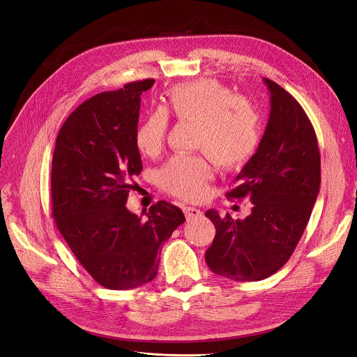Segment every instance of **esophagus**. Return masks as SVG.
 I'll use <instances>...</instances> for the list:
<instances>
[{"instance_id":"obj_1","label":"esophagus","mask_w":357,"mask_h":357,"mask_svg":"<svg viewBox=\"0 0 357 357\" xmlns=\"http://www.w3.org/2000/svg\"><path fill=\"white\" fill-rule=\"evenodd\" d=\"M182 210H183V214H185V217H186V220H188V221L202 215V211L198 210V208H195V207H183Z\"/></svg>"}]
</instances>
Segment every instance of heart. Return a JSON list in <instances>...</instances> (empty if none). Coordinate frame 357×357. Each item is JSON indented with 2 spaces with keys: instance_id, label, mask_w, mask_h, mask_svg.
<instances>
[{
  "instance_id": "heart-1",
  "label": "heart",
  "mask_w": 357,
  "mask_h": 357,
  "mask_svg": "<svg viewBox=\"0 0 357 357\" xmlns=\"http://www.w3.org/2000/svg\"><path fill=\"white\" fill-rule=\"evenodd\" d=\"M167 97L176 120L197 127L194 147L220 167L240 169L255 156L260 143V116L248 98L234 96L230 86L211 78L175 85ZM166 131V112H150L135 133L139 152L149 158L158 156ZM213 176V166L204 156H175L156 175L163 191L182 199H201Z\"/></svg>"
}]
</instances>
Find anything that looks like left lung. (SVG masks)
I'll return each instance as SVG.
<instances>
[{"label":"left lung","instance_id":"1","mask_svg":"<svg viewBox=\"0 0 357 357\" xmlns=\"http://www.w3.org/2000/svg\"><path fill=\"white\" fill-rule=\"evenodd\" d=\"M269 121L255 156L241 169L229 199L249 198L245 220L205 213L215 226L205 252L208 268L227 279L253 282L282 268L301 238L320 191L321 159L314 127L288 91L265 78Z\"/></svg>","mask_w":357,"mask_h":357}]
</instances>
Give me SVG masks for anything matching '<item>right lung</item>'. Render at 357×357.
<instances>
[{
  "instance_id": "add662e5",
  "label": "right lung",
  "mask_w": 357,
  "mask_h": 357,
  "mask_svg": "<svg viewBox=\"0 0 357 357\" xmlns=\"http://www.w3.org/2000/svg\"><path fill=\"white\" fill-rule=\"evenodd\" d=\"M155 79L128 82L82 102L56 137L52 214L56 227L93 280L108 289L142 287L158 275L160 250L185 221L174 204L158 201L142 220L126 207L142 172L135 144L140 96Z\"/></svg>"
}]
</instances>
